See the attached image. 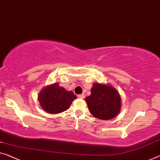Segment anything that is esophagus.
<instances>
[{
    "label": "esophagus",
    "instance_id": "34e87169",
    "mask_svg": "<svg viewBox=\"0 0 160 160\" xmlns=\"http://www.w3.org/2000/svg\"><path fill=\"white\" fill-rule=\"evenodd\" d=\"M78 97L79 98V99H83V98H84V94H79V95H78Z\"/></svg>",
    "mask_w": 160,
    "mask_h": 160
}]
</instances>
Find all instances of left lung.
I'll return each mask as SVG.
<instances>
[{
	"mask_svg": "<svg viewBox=\"0 0 160 160\" xmlns=\"http://www.w3.org/2000/svg\"><path fill=\"white\" fill-rule=\"evenodd\" d=\"M93 116L102 120H109L119 114L122 107L119 93L112 86L94 83L91 95L85 98Z\"/></svg>",
	"mask_w": 160,
	"mask_h": 160,
	"instance_id": "obj_1",
	"label": "left lung"
}]
</instances>
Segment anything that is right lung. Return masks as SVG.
<instances>
[{
  "label": "right lung",
  "instance_id": "add662e5",
  "mask_svg": "<svg viewBox=\"0 0 160 160\" xmlns=\"http://www.w3.org/2000/svg\"><path fill=\"white\" fill-rule=\"evenodd\" d=\"M41 107L49 114H58L67 110L77 96L54 83L43 87L38 96Z\"/></svg>",
  "mask_w": 160,
  "mask_h": 160
}]
</instances>
